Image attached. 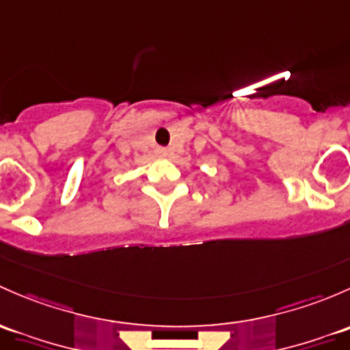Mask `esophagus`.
Returning <instances> with one entry per match:
<instances>
[{
  "label": "esophagus",
  "instance_id": "34e87169",
  "mask_svg": "<svg viewBox=\"0 0 350 350\" xmlns=\"http://www.w3.org/2000/svg\"><path fill=\"white\" fill-rule=\"evenodd\" d=\"M167 149H164V147H161V149H157V156L159 157H167Z\"/></svg>",
  "mask_w": 350,
  "mask_h": 350
}]
</instances>
